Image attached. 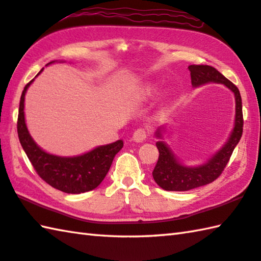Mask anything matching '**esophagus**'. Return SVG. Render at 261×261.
Wrapping results in <instances>:
<instances>
[{
    "mask_svg": "<svg viewBox=\"0 0 261 261\" xmlns=\"http://www.w3.org/2000/svg\"><path fill=\"white\" fill-rule=\"evenodd\" d=\"M146 138H147V130L145 129V127L137 129L135 131L134 136H132V139H134L136 143H143Z\"/></svg>",
    "mask_w": 261,
    "mask_h": 261,
    "instance_id": "1",
    "label": "esophagus"
}]
</instances>
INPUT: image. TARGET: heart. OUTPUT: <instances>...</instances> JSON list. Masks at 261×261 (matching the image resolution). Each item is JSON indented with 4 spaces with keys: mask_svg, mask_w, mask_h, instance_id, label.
Segmentation results:
<instances>
[{
    "mask_svg": "<svg viewBox=\"0 0 261 261\" xmlns=\"http://www.w3.org/2000/svg\"><path fill=\"white\" fill-rule=\"evenodd\" d=\"M151 90H153V89H151Z\"/></svg>",
    "mask_w": 261,
    "mask_h": 261,
    "instance_id": "obj_1",
    "label": "heart"
}]
</instances>
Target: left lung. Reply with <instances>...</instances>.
<instances>
[{
	"mask_svg": "<svg viewBox=\"0 0 261 261\" xmlns=\"http://www.w3.org/2000/svg\"><path fill=\"white\" fill-rule=\"evenodd\" d=\"M191 72L192 85L198 88L207 83H219L228 88L235 97V122L228 140L221 148L213 154L211 158L198 167H187L177 159L170 147L162 141L163 129L159 127L155 136L159 140L156 147L159 149V160L156 163L153 178L155 182L165 191L185 192L204 186L210 184L220 176L230 159L233 150L242 137L243 132V113L242 99L236 85L227 80L224 75L218 72L215 67L207 65H191L188 66Z\"/></svg>",
	"mask_w": 261,
	"mask_h": 261,
	"instance_id": "obj_1",
	"label": "left lung"
}]
</instances>
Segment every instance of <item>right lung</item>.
<instances>
[{
    "instance_id": "right-lung-1",
    "label": "right lung",
    "mask_w": 261,
    "mask_h": 261,
    "mask_svg": "<svg viewBox=\"0 0 261 261\" xmlns=\"http://www.w3.org/2000/svg\"><path fill=\"white\" fill-rule=\"evenodd\" d=\"M52 63L55 61H51L48 65ZM33 81L34 80L23 88L17 122L19 141L33 168L46 184L64 193L81 194L97 188L106 177L115 155L122 149L123 140L98 146L88 153L77 156L66 158L46 153L32 138L25 121V94Z\"/></svg>"
}]
</instances>
